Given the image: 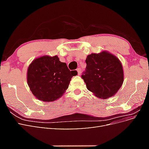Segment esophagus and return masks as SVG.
<instances>
[{
	"label": "esophagus",
	"mask_w": 149,
	"mask_h": 149,
	"mask_svg": "<svg viewBox=\"0 0 149 149\" xmlns=\"http://www.w3.org/2000/svg\"><path fill=\"white\" fill-rule=\"evenodd\" d=\"M76 71H77V72H78V74L79 75L81 74V68H78L77 70H76Z\"/></svg>",
	"instance_id": "esophagus-1"
}]
</instances>
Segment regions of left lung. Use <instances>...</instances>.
<instances>
[{"label":"left lung","mask_w":149,"mask_h":149,"mask_svg":"<svg viewBox=\"0 0 149 149\" xmlns=\"http://www.w3.org/2000/svg\"><path fill=\"white\" fill-rule=\"evenodd\" d=\"M86 63V69L81 77L89 91L101 99L114 96L124 82L123 67L119 58L102 51L88 55Z\"/></svg>","instance_id":"left-lung-1"}]
</instances>
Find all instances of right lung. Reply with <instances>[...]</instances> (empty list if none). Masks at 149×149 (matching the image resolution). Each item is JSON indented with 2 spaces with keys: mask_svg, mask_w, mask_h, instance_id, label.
Masks as SVG:
<instances>
[{
  "mask_svg": "<svg viewBox=\"0 0 149 149\" xmlns=\"http://www.w3.org/2000/svg\"><path fill=\"white\" fill-rule=\"evenodd\" d=\"M77 74L76 71H70L57 55H44L35 58L30 64L26 80L37 100L53 102L63 96L72 77Z\"/></svg>",
  "mask_w": 149,
  "mask_h": 149,
  "instance_id": "1",
  "label": "right lung"
}]
</instances>
